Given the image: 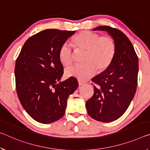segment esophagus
<instances>
[{
	"label": "esophagus",
	"mask_w": 150,
	"mask_h": 150,
	"mask_svg": "<svg viewBox=\"0 0 150 150\" xmlns=\"http://www.w3.org/2000/svg\"><path fill=\"white\" fill-rule=\"evenodd\" d=\"M78 83H79V86H81V85H84V84H85V83L82 82V81H78Z\"/></svg>",
	"instance_id": "34e87169"
}]
</instances>
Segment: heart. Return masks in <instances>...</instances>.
<instances>
[{
    "instance_id": "b5f03b06",
    "label": "heart",
    "mask_w": 150,
    "mask_h": 150,
    "mask_svg": "<svg viewBox=\"0 0 150 150\" xmlns=\"http://www.w3.org/2000/svg\"><path fill=\"white\" fill-rule=\"evenodd\" d=\"M72 43L77 51L85 52L83 65L67 69L65 75L80 81L87 80L96 73H102L111 65L115 54V43L110 36H101L97 33L82 31L75 35ZM73 51L70 45L63 44L59 51V59L63 66L73 63Z\"/></svg>"
}]
</instances>
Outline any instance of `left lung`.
<instances>
[{
	"mask_svg": "<svg viewBox=\"0 0 150 150\" xmlns=\"http://www.w3.org/2000/svg\"><path fill=\"white\" fill-rule=\"evenodd\" d=\"M93 30L106 31L115 43V54L108 69L92 81L99 85L86 102L87 113L98 122H111L125 112L136 91L138 58L129 39L121 30L99 26Z\"/></svg>",
	"mask_w": 150,
	"mask_h": 150,
	"instance_id": "obj_1",
	"label": "left lung"
}]
</instances>
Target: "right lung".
Segmentation results:
<instances>
[{
  "label": "right lung",
  "mask_w": 150,
  "mask_h": 150,
  "mask_svg": "<svg viewBox=\"0 0 150 150\" xmlns=\"http://www.w3.org/2000/svg\"><path fill=\"white\" fill-rule=\"evenodd\" d=\"M76 31L46 29L25 42L16 61V89L21 105L37 122L48 124L65 112L69 96L78 87L75 77L60 80L63 67L61 47Z\"/></svg>",
  "instance_id": "obj_1"
}]
</instances>
